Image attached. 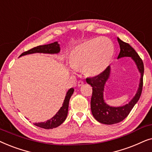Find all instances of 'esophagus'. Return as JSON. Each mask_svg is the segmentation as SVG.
Returning <instances> with one entry per match:
<instances>
[{"label":"esophagus","instance_id":"34e87169","mask_svg":"<svg viewBox=\"0 0 152 152\" xmlns=\"http://www.w3.org/2000/svg\"><path fill=\"white\" fill-rule=\"evenodd\" d=\"M83 83H84V82L83 81V80H79L78 81V87H80L81 86H83Z\"/></svg>","mask_w":152,"mask_h":152}]
</instances>
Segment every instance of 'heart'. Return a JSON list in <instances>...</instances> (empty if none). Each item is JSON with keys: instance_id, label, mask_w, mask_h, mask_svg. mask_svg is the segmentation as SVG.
Returning a JSON list of instances; mask_svg holds the SVG:
<instances>
[{"instance_id": "obj_1", "label": "heart", "mask_w": 152, "mask_h": 152, "mask_svg": "<svg viewBox=\"0 0 152 152\" xmlns=\"http://www.w3.org/2000/svg\"><path fill=\"white\" fill-rule=\"evenodd\" d=\"M114 54V45L106 37H95L85 41L72 50L71 66L74 69L83 68L85 74L96 76L104 72Z\"/></svg>"}]
</instances>
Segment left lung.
Here are the masks:
<instances>
[{"mask_svg":"<svg viewBox=\"0 0 152 152\" xmlns=\"http://www.w3.org/2000/svg\"><path fill=\"white\" fill-rule=\"evenodd\" d=\"M120 44V52L117 59L123 57H131L140 73L139 88L135 96L129 104L123 106L113 107L108 106L104 99V86L110 74V66H108L102 74L91 78H87L86 81L92 87V95L91 98V110L93 116L99 122L104 124H114L122 122L128 116L133 106L139 100L143 86L144 64L136 51L128 43L117 38Z\"/></svg>","mask_w":152,"mask_h":152,"instance_id":"obj_1","label":"left lung"}]
</instances>
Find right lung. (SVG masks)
<instances>
[{
	"mask_svg": "<svg viewBox=\"0 0 152 152\" xmlns=\"http://www.w3.org/2000/svg\"><path fill=\"white\" fill-rule=\"evenodd\" d=\"M60 50V44L58 43V42H55L53 43L45 44V45H41L36 46L31 48V49L27 50V51L23 52L20 55L19 57L22 56L28 55V54L35 53H58ZM74 88H70L66 92L65 98H64V102L62 104V106L60 108L58 112L52 117L51 119L46 121L44 122H39V123H34L35 126H39L40 128H43L45 129H50L56 128L59 126L60 124L64 122L66 120V116L68 114V108H69V102L72 96V95L74 93Z\"/></svg>",
	"mask_w": 152,
	"mask_h": 152,
	"instance_id": "obj_1",
	"label": "right lung"
}]
</instances>
